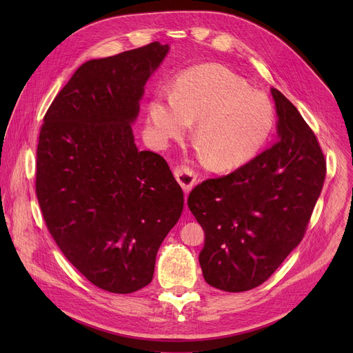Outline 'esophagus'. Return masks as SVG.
Segmentation results:
<instances>
[{"instance_id":"obj_1","label":"esophagus","mask_w":353,"mask_h":353,"mask_svg":"<svg viewBox=\"0 0 353 353\" xmlns=\"http://www.w3.org/2000/svg\"><path fill=\"white\" fill-rule=\"evenodd\" d=\"M174 177L177 179L184 193H189L193 189L194 183L197 180V174L188 165H177L174 169Z\"/></svg>"}]
</instances>
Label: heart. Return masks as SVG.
Segmentation results:
<instances>
[{
  "instance_id": "heart-1",
  "label": "heart",
  "mask_w": 353,
  "mask_h": 353,
  "mask_svg": "<svg viewBox=\"0 0 353 353\" xmlns=\"http://www.w3.org/2000/svg\"><path fill=\"white\" fill-rule=\"evenodd\" d=\"M153 139L165 145L186 136L192 121L205 160L216 170H234L253 160L268 141L274 110L269 97L219 64L197 65L177 77L172 94L148 104Z\"/></svg>"
}]
</instances>
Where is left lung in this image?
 <instances>
[{
    "instance_id": "8db88e82",
    "label": "left lung",
    "mask_w": 353,
    "mask_h": 353,
    "mask_svg": "<svg viewBox=\"0 0 353 353\" xmlns=\"http://www.w3.org/2000/svg\"><path fill=\"white\" fill-rule=\"evenodd\" d=\"M277 140L233 173L205 180L188 205L205 230V281L225 292L266 282L305 236L326 176L316 136L276 88Z\"/></svg>"
}]
</instances>
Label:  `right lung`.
I'll return each mask as SVG.
<instances>
[{"mask_svg": "<svg viewBox=\"0 0 353 353\" xmlns=\"http://www.w3.org/2000/svg\"><path fill=\"white\" fill-rule=\"evenodd\" d=\"M159 41L84 63L54 99L37 147L35 193L48 232L92 285L133 293L184 197L167 161L140 152L132 123L144 84L169 52Z\"/></svg>", "mask_w": 353, "mask_h": 353, "instance_id": "1", "label": "right lung"}]
</instances>
